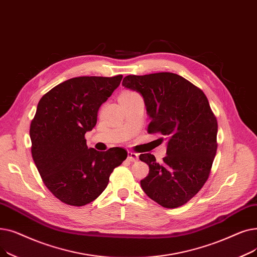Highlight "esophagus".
Wrapping results in <instances>:
<instances>
[{
  "label": "esophagus",
  "instance_id": "obj_1",
  "mask_svg": "<svg viewBox=\"0 0 257 257\" xmlns=\"http://www.w3.org/2000/svg\"><path fill=\"white\" fill-rule=\"evenodd\" d=\"M127 159H128V161H131V162H136V161L139 160V156L136 153L128 152L127 153Z\"/></svg>",
  "mask_w": 257,
  "mask_h": 257
}]
</instances>
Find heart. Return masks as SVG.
Here are the masks:
<instances>
[{
    "label": "heart",
    "mask_w": 257,
    "mask_h": 257,
    "mask_svg": "<svg viewBox=\"0 0 257 257\" xmlns=\"http://www.w3.org/2000/svg\"><path fill=\"white\" fill-rule=\"evenodd\" d=\"M132 95H137L135 92H132V91H126V92H123L120 96H132Z\"/></svg>",
    "instance_id": "heart-1"
}]
</instances>
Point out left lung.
Here are the masks:
<instances>
[{
	"instance_id": "obj_1",
	"label": "left lung",
	"mask_w": 257,
	"mask_h": 257,
	"mask_svg": "<svg viewBox=\"0 0 257 257\" xmlns=\"http://www.w3.org/2000/svg\"><path fill=\"white\" fill-rule=\"evenodd\" d=\"M122 85L143 97L152 120L149 133L167 140L162 163L152 154L139 157L150 167L149 176L140 181L143 191L166 208L186 204L208 179L216 154L217 121L208 99L191 82L169 72L128 75Z\"/></svg>"
}]
</instances>
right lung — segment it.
I'll return each mask as SVG.
<instances>
[{
	"mask_svg": "<svg viewBox=\"0 0 257 257\" xmlns=\"http://www.w3.org/2000/svg\"><path fill=\"white\" fill-rule=\"evenodd\" d=\"M121 79L122 75L71 78L46 93L36 107L30 125L33 161L46 187L68 205L83 206L98 198L114 168L127 157L120 148L89 149L84 139Z\"/></svg>",
	"mask_w": 257,
	"mask_h": 257,
	"instance_id": "obj_1",
	"label": "right lung"
}]
</instances>
